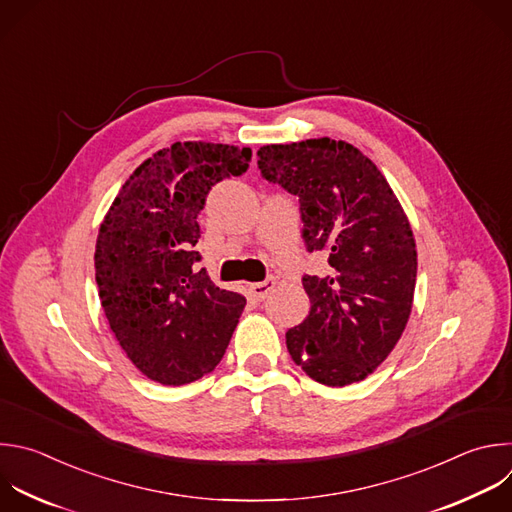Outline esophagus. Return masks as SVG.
<instances>
[{"label": "esophagus", "mask_w": 512, "mask_h": 512, "mask_svg": "<svg viewBox=\"0 0 512 512\" xmlns=\"http://www.w3.org/2000/svg\"><path fill=\"white\" fill-rule=\"evenodd\" d=\"M273 287H275V277H267L265 281L251 283V285H249V293H251L253 299L261 301V299H265V297L269 295V291H271Z\"/></svg>", "instance_id": "1"}]
</instances>
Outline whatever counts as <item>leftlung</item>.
<instances>
[{"instance_id":"obj_1","label":"left lung","mask_w":512,"mask_h":512,"mask_svg":"<svg viewBox=\"0 0 512 512\" xmlns=\"http://www.w3.org/2000/svg\"><path fill=\"white\" fill-rule=\"evenodd\" d=\"M261 177L299 199L305 249L327 251L329 275H303L311 309L285 333L291 360L315 382L370 376L408 323L416 243L378 166L344 140L309 138L257 150Z\"/></svg>"}]
</instances>
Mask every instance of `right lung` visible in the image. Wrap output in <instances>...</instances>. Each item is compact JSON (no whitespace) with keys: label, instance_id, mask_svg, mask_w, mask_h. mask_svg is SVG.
<instances>
[{"label":"right lung","instance_id":"obj_1","mask_svg":"<svg viewBox=\"0 0 512 512\" xmlns=\"http://www.w3.org/2000/svg\"><path fill=\"white\" fill-rule=\"evenodd\" d=\"M251 148L175 142L144 160L104 217L98 295L130 362L164 386L191 384L221 362L245 297L217 287L195 245L209 191L241 177Z\"/></svg>","mask_w":512,"mask_h":512}]
</instances>
